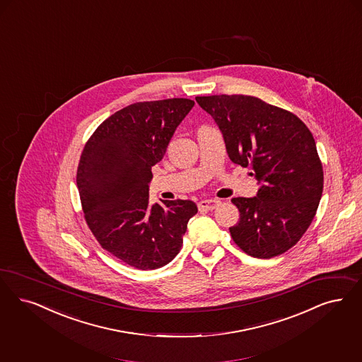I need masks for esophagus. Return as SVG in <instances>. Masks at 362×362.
I'll use <instances>...</instances> for the list:
<instances>
[{
	"label": "esophagus",
	"mask_w": 362,
	"mask_h": 362,
	"mask_svg": "<svg viewBox=\"0 0 362 362\" xmlns=\"http://www.w3.org/2000/svg\"><path fill=\"white\" fill-rule=\"evenodd\" d=\"M219 200L215 199L202 200L198 203V209L199 211H212L219 206Z\"/></svg>",
	"instance_id": "1"
}]
</instances>
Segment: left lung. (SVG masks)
Listing matches in <instances>:
<instances>
[{
    "label": "left lung",
    "instance_id": "obj_1",
    "mask_svg": "<svg viewBox=\"0 0 362 362\" xmlns=\"http://www.w3.org/2000/svg\"><path fill=\"white\" fill-rule=\"evenodd\" d=\"M219 127L230 160L251 167L259 188L233 198L240 212L231 237L254 258L270 259L293 247L317 212L322 164L312 132L294 113L245 95L195 98Z\"/></svg>",
    "mask_w": 362,
    "mask_h": 362
}]
</instances>
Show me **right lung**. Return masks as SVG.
<instances>
[{
  "instance_id": "add662e5",
  "label": "right lung",
  "mask_w": 362,
  "mask_h": 362,
  "mask_svg": "<svg viewBox=\"0 0 362 362\" xmlns=\"http://www.w3.org/2000/svg\"><path fill=\"white\" fill-rule=\"evenodd\" d=\"M189 99L135 103L104 120L88 140L77 188L88 227L101 247L139 270L171 262L183 245L192 200L150 203L151 168L160 162Z\"/></svg>"
}]
</instances>
